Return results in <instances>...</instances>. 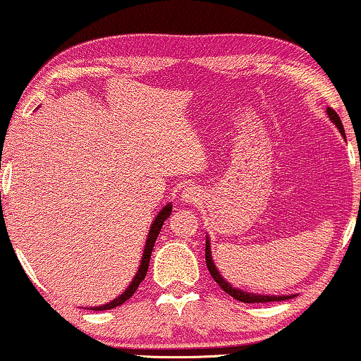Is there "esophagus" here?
Instances as JSON below:
<instances>
[{
	"label": "esophagus",
	"mask_w": 361,
	"mask_h": 361,
	"mask_svg": "<svg viewBox=\"0 0 361 361\" xmlns=\"http://www.w3.org/2000/svg\"><path fill=\"white\" fill-rule=\"evenodd\" d=\"M180 197L182 202H185V204H194V202L200 199V190H197V187H185Z\"/></svg>",
	"instance_id": "34e87169"
}]
</instances>
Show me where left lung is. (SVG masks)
<instances>
[{"label":"left lung","instance_id":"left-lung-1","mask_svg":"<svg viewBox=\"0 0 361 361\" xmlns=\"http://www.w3.org/2000/svg\"><path fill=\"white\" fill-rule=\"evenodd\" d=\"M327 115L330 118V121L334 123L335 126L338 128L340 135L345 137V130H343V125L342 121H340V116L337 115V111L332 110V108H327ZM205 263H207V268H209L212 278L215 279V283L220 286L221 289L225 290L226 294L231 295V298H235L236 300H241V302H246V304H255V302H276V300H286V299H293L295 298V294H288V295H269V294H255V293H248V290H243L240 288H235V286H231L228 281H225L224 276L220 274V271L216 269V266L214 263V258H212V250H210V238L209 235H207V240H205Z\"/></svg>","mask_w":361,"mask_h":361}]
</instances>
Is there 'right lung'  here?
<instances>
[{
  "mask_svg": "<svg viewBox=\"0 0 361 361\" xmlns=\"http://www.w3.org/2000/svg\"><path fill=\"white\" fill-rule=\"evenodd\" d=\"M172 212V204L164 205L161 209L159 214L156 215L154 221L151 224V228H149V233H147V238H146V246H145V251H142V256H141V263L137 266V273L135 274V278L130 283V286L125 289V293L118 295L113 300H110L108 304H103V305H97V307H92V310H108V309H115L118 305H121L123 302H126L128 299L131 298L133 294L136 293L137 286L141 284V281L145 279V276L147 273V268H149V259H151V253H152V248H154V243H156V238L157 235H159V231L162 228V225H164V220L169 219Z\"/></svg>",
  "mask_w": 361,
  "mask_h": 361,
  "instance_id": "1",
  "label": "right lung"
}]
</instances>
